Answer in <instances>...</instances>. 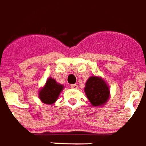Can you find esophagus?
Returning a JSON list of instances; mask_svg holds the SVG:
<instances>
[{
  "instance_id": "obj_1",
  "label": "esophagus",
  "mask_w": 146,
  "mask_h": 146,
  "mask_svg": "<svg viewBox=\"0 0 146 146\" xmlns=\"http://www.w3.org/2000/svg\"><path fill=\"white\" fill-rule=\"evenodd\" d=\"M71 88L73 89H77L78 88V86L77 84H73V85H71Z\"/></svg>"
}]
</instances>
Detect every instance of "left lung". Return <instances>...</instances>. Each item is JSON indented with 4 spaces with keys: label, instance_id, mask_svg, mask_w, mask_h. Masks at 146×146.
Wrapping results in <instances>:
<instances>
[{
    "label": "left lung",
    "instance_id": "1",
    "mask_svg": "<svg viewBox=\"0 0 146 146\" xmlns=\"http://www.w3.org/2000/svg\"><path fill=\"white\" fill-rule=\"evenodd\" d=\"M84 91L93 107H103L110 96V90L107 82L100 76H90L86 81Z\"/></svg>",
    "mask_w": 146,
    "mask_h": 146
}]
</instances>
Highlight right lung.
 I'll use <instances>...</instances> for the list:
<instances>
[{
  "mask_svg": "<svg viewBox=\"0 0 146 146\" xmlns=\"http://www.w3.org/2000/svg\"><path fill=\"white\" fill-rule=\"evenodd\" d=\"M64 87V85L58 83L54 78L50 77L44 86L39 91L38 96L43 104L52 105L57 101Z\"/></svg>",
  "mask_w": 146,
  "mask_h": 146,
  "instance_id": "obj_1",
  "label": "right lung"
}]
</instances>
